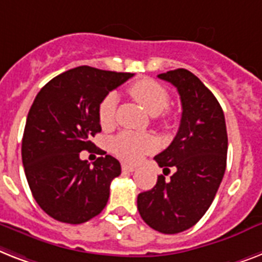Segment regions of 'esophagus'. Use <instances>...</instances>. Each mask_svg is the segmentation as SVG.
<instances>
[{
	"label": "esophagus",
	"instance_id": "esophagus-1",
	"mask_svg": "<svg viewBox=\"0 0 262 262\" xmlns=\"http://www.w3.org/2000/svg\"><path fill=\"white\" fill-rule=\"evenodd\" d=\"M121 170H123V171H128V173H133V171L137 170V167L131 166V165L123 164V165H121Z\"/></svg>",
	"mask_w": 262,
	"mask_h": 262
}]
</instances>
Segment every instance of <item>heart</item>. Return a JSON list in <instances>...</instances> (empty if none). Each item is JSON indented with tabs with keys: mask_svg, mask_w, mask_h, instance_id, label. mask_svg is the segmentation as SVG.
<instances>
[{
	"mask_svg": "<svg viewBox=\"0 0 262 262\" xmlns=\"http://www.w3.org/2000/svg\"><path fill=\"white\" fill-rule=\"evenodd\" d=\"M128 95L141 104L150 115H158L164 112L169 105L170 97L162 85L150 78H141L134 81L127 89ZM118 97L115 93H110L98 106V120L104 128H110L115 123ZM162 120L169 123L171 118L164 115ZM157 147L156 138L148 134H137L131 131H123L111 142V148L120 160L125 162H139L144 154L154 151Z\"/></svg>",
	"mask_w": 262,
	"mask_h": 262,
	"instance_id": "1",
	"label": "heart"
}]
</instances>
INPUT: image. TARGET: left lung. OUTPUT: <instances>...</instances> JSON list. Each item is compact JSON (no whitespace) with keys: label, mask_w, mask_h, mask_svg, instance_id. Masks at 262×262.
Segmentation results:
<instances>
[{"label":"left lung","mask_w":262,"mask_h":262,"mask_svg":"<svg viewBox=\"0 0 262 262\" xmlns=\"http://www.w3.org/2000/svg\"><path fill=\"white\" fill-rule=\"evenodd\" d=\"M177 88L183 114L173 142L154 157L170 180L158 176L154 188L138 194V211L151 229L177 234L190 229L210 208L227 160L225 114L212 92L185 69L158 74Z\"/></svg>","instance_id":"1"}]
</instances>
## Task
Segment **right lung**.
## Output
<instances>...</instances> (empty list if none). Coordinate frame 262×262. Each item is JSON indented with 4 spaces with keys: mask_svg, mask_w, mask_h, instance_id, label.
Segmentation results:
<instances>
[{
    "mask_svg": "<svg viewBox=\"0 0 262 262\" xmlns=\"http://www.w3.org/2000/svg\"><path fill=\"white\" fill-rule=\"evenodd\" d=\"M134 74L79 66L56 75L33 100L21 143L29 189L55 221L79 225L104 210L111 181L121 173L119 161L98 157L93 166L79 158L92 150L101 131L98 106Z\"/></svg>",
    "mask_w": 262,
    "mask_h": 262,
    "instance_id": "add662e5",
    "label": "right lung"
}]
</instances>
